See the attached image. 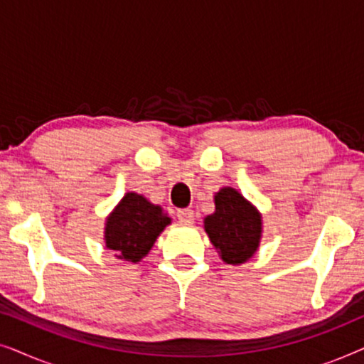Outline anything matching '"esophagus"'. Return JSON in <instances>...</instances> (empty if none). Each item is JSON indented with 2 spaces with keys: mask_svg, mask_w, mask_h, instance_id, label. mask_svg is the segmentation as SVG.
<instances>
[{
  "mask_svg": "<svg viewBox=\"0 0 364 364\" xmlns=\"http://www.w3.org/2000/svg\"><path fill=\"white\" fill-rule=\"evenodd\" d=\"M177 218L182 223H191L193 220V212L191 208H182V210L177 212Z\"/></svg>",
  "mask_w": 364,
  "mask_h": 364,
  "instance_id": "34e87169",
  "label": "esophagus"
}]
</instances>
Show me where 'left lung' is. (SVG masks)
Returning <instances> with one entry per match:
<instances>
[{"instance_id":"left-lung-1","label":"left lung","mask_w":364,"mask_h":364,"mask_svg":"<svg viewBox=\"0 0 364 364\" xmlns=\"http://www.w3.org/2000/svg\"><path fill=\"white\" fill-rule=\"evenodd\" d=\"M205 232L222 260L240 265L257 252L262 218L235 188L223 187L215 196V213L205 218Z\"/></svg>"}]
</instances>
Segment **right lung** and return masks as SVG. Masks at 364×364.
<instances>
[{
	"label": "right lung",
	"mask_w": 364,
	"mask_h": 364,
	"mask_svg": "<svg viewBox=\"0 0 364 364\" xmlns=\"http://www.w3.org/2000/svg\"><path fill=\"white\" fill-rule=\"evenodd\" d=\"M171 223L162 208L137 193L129 192L106 223V247L121 260L136 263L146 257L166 225Z\"/></svg>",
	"instance_id": "1"
}]
</instances>
